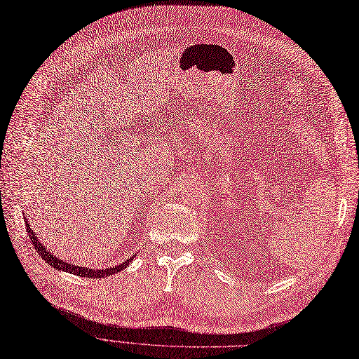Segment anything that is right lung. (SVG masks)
<instances>
[{"instance_id":"obj_1","label":"right lung","mask_w":359,"mask_h":359,"mask_svg":"<svg viewBox=\"0 0 359 359\" xmlns=\"http://www.w3.org/2000/svg\"><path fill=\"white\" fill-rule=\"evenodd\" d=\"M25 224H26V231H28V235L31 238L32 245L35 247V250L38 251L39 255H41V257L50 264L51 268H55L57 271H65V272H69V273H74V275H78V276L95 278V280H97V278H108L109 275L118 273L119 271H124L128 266V263L136 257V255H133L128 260L123 262L121 264H118V266L106 268V269H90V268H84V266H78V264H72V263H68V262H65V260L56 257L48 248H46V245L41 244V241L38 240L36 233L31 229V224H29V222L26 217H25Z\"/></svg>"}]
</instances>
